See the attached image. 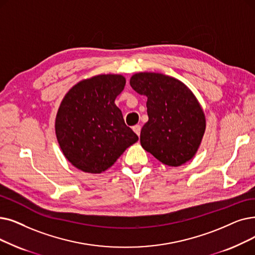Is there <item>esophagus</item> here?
<instances>
[{"label":"esophagus","instance_id":"1","mask_svg":"<svg viewBox=\"0 0 255 255\" xmlns=\"http://www.w3.org/2000/svg\"><path fill=\"white\" fill-rule=\"evenodd\" d=\"M133 131L135 132V133L139 136L140 135V129H141V127H140V125H135V126H133Z\"/></svg>","mask_w":255,"mask_h":255}]
</instances>
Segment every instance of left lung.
I'll use <instances>...</instances> for the list:
<instances>
[{"label": "left lung", "mask_w": 255, "mask_h": 255, "mask_svg": "<svg viewBox=\"0 0 255 255\" xmlns=\"http://www.w3.org/2000/svg\"><path fill=\"white\" fill-rule=\"evenodd\" d=\"M133 90L148 98L149 120L140 131V145L170 167H179L194 157L205 131V116L185 84L158 73L131 77Z\"/></svg>", "instance_id": "obj_1"}]
</instances>
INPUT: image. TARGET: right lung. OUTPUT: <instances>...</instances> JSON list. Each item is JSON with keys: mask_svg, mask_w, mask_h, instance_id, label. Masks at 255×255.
<instances>
[{"mask_svg": "<svg viewBox=\"0 0 255 255\" xmlns=\"http://www.w3.org/2000/svg\"><path fill=\"white\" fill-rule=\"evenodd\" d=\"M125 84L122 75H98L77 83L64 96L55 131L64 156L77 169L102 173L138 140L115 104Z\"/></svg>", "mask_w": 255, "mask_h": 255, "instance_id": "1", "label": "right lung"}]
</instances>
